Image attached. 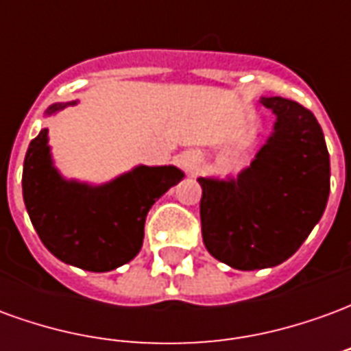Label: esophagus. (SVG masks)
Segmentation results:
<instances>
[{
	"mask_svg": "<svg viewBox=\"0 0 351 351\" xmlns=\"http://www.w3.org/2000/svg\"><path fill=\"white\" fill-rule=\"evenodd\" d=\"M180 167L190 176H195L203 167V158L197 152H184L180 156Z\"/></svg>",
	"mask_w": 351,
	"mask_h": 351,
	"instance_id": "1",
	"label": "esophagus"
}]
</instances>
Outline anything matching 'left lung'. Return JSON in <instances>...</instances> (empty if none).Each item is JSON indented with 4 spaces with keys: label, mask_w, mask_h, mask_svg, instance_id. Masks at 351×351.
Listing matches in <instances>:
<instances>
[{
    "label": "left lung",
    "mask_w": 351,
    "mask_h": 351,
    "mask_svg": "<svg viewBox=\"0 0 351 351\" xmlns=\"http://www.w3.org/2000/svg\"><path fill=\"white\" fill-rule=\"evenodd\" d=\"M276 122L237 176H199L201 229L210 256L239 271L284 263L306 241L329 199L324 131L299 103L261 97Z\"/></svg>",
    "instance_id": "left-lung-1"
}]
</instances>
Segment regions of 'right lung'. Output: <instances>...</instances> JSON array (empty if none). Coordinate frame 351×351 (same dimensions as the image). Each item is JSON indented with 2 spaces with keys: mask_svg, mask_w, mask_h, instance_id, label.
Returning a JSON list of instances; mask_svg holds the SVG:
<instances>
[{
  "mask_svg": "<svg viewBox=\"0 0 351 351\" xmlns=\"http://www.w3.org/2000/svg\"><path fill=\"white\" fill-rule=\"evenodd\" d=\"M77 103H54L45 116ZM182 178L175 165H137L103 184L65 178L54 165L45 128L27 146L22 195L37 235L54 258L84 271L108 272L141 252L146 214Z\"/></svg>",
  "mask_w": 351,
  "mask_h": 351,
  "instance_id": "1",
  "label": "right lung"
}]
</instances>
